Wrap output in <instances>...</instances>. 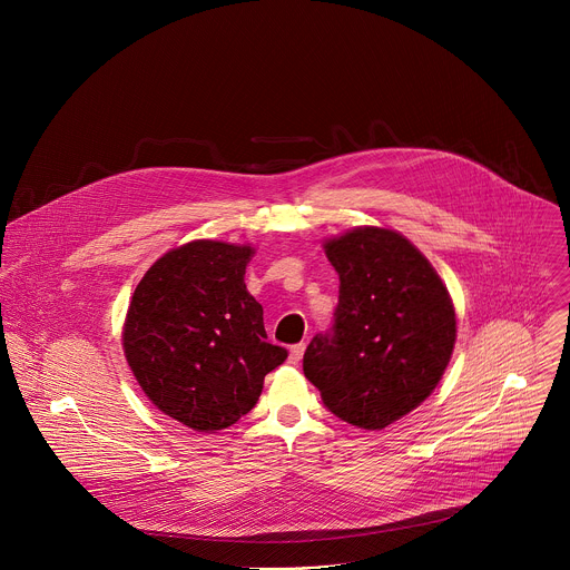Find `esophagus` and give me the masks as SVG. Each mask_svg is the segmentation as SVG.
I'll return each instance as SVG.
<instances>
[{
	"label": "esophagus",
	"instance_id": "obj_1",
	"mask_svg": "<svg viewBox=\"0 0 570 570\" xmlns=\"http://www.w3.org/2000/svg\"><path fill=\"white\" fill-rule=\"evenodd\" d=\"M302 356H304V345L299 343V345H293L291 350H288V363L291 365H297L299 361H302Z\"/></svg>",
	"mask_w": 570,
	"mask_h": 570
}]
</instances>
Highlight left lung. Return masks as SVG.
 Returning <instances> with one entry per match:
<instances>
[{
    "instance_id": "left-lung-1",
    "label": "left lung",
    "mask_w": 570,
    "mask_h": 570,
    "mask_svg": "<svg viewBox=\"0 0 570 570\" xmlns=\"http://www.w3.org/2000/svg\"><path fill=\"white\" fill-rule=\"evenodd\" d=\"M322 248L341 279L338 308L334 332L306 347L304 376L336 417L381 431L438 387L455 347V306L396 229L361 225Z\"/></svg>"
}]
</instances>
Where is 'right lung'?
<instances>
[{
  "instance_id": "right-lung-1",
  "label": "right lung",
  "mask_w": 570,
  "mask_h": 570,
  "mask_svg": "<svg viewBox=\"0 0 570 570\" xmlns=\"http://www.w3.org/2000/svg\"><path fill=\"white\" fill-rule=\"evenodd\" d=\"M250 243L189 240L139 279L121 332L124 356L159 413L198 433L248 415L264 379L288 356L268 343L248 293Z\"/></svg>"
}]
</instances>
